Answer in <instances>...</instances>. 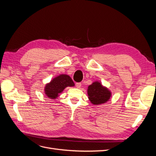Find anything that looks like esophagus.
<instances>
[{
	"instance_id": "34e87169",
	"label": "esophagus",
	"mask_w": 156,
	"mask_h": 156,
	"mask_svg": "<svg viewBox=\"0 0 156 156\" xmlns=\"http://www.w3.org/2000/svg\"><path fill=\"white\" fill-rule=\"evenodd\" d=\"M76 87L77 88H79L80 87H81V83H76Z\"/></svg>"
}]
</instances>
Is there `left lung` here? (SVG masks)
I'll return each mask as SVG.
<instances>
[{
  "label": "left lung",
  "instance_id": "8db88e82",
  "mask_svg": "<svg viewBox=\"0 0 156 156\" xmlns=\"http://www.w3.org/2000/svg\"><path fill=\"white\" fill-rule=\"evenodd\" d=\"M88 98L93 105H101L108 101L110 97L111 92L106 87L98 82H94L88 88Z\"/></svg>",
  "mask_w": 156,
  "mask_h": 156
}]
</instances>
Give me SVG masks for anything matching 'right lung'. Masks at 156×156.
<instances>
[{
	"instance_id": "right-lung-1",
	"label": "right lung",
	"mask_w": 156,
	"mask_h": 156,
	"mask_svg": "<svg viewBox=\"0 0 156 156\" xmlns=\"http://www.w3.org/2000/svg\"><path fill=\"white\" fill-rule=\"evenodd\" d=\"M75 85L72 78L68 75H60L51 80L44 88L45 94L50 99H54L67 87H73Z\"/></svg>"
}]
</instances>
